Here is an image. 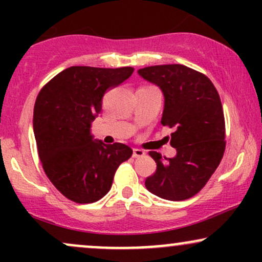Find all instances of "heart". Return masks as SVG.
<instances>
[{
  "label": "heart",
  "mask_w": 262,
  "mask_h": 262,
  "mask_svg": "<svg viewBox=\"0 0 262 262\" xmlns=\"http://www.w3.org/2000/svg\"><path fill=\"white\" fill-rule=\"evenodd\" d=\"M138 116H144V112H143V111H140V110H138Z\"/></svg>",
  "instance_id": "1"
}]
</instances>
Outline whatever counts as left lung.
Listing matches in <instances>:
<instances>
[{
	"instance_id": "8db88e82",
	"label": "left lung",
	"mask_w": 262,
	"mask_h": 262,
	"mask_svg": "<svg viewBox=\"0 0 262 262\" xmlns=\"http://www.w3.org/2000/svg\"><path fill=\"white\" fill-rule=\"evenodd\" d=\"M122 69L71 66L39 92L33 130L48 179L76 203L100 201L133 150L113 139H96L91 123L102 110L110 87L123 82Z\"/></svg>"
}]
</instances>
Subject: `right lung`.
I'll use <instances>...</instances> for the list:
<instances>
[{
	"label": "right lung",
	"instance_id": "add662e5",
	"mask_svg": "<svg viewBox=\"0 0 262 262\" xmlns=\"http://www.w3.org/2000/svg\"><path fill=\"white\" fill-rule=\"evenodd\" d=\"M144 80L164 93L161 124L173 128L170 156L155 154L156 171L145 187L155 196L183 201L198 193L224 154L225 129L222 102L214 85L203 74L185 65L140 69Z\"/></svg>",
	"mask_w": 262,
	"mask_h": 262
}]
</instances>
